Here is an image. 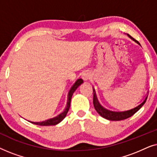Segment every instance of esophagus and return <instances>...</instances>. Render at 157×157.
Wrapping results in <instances>:
<instances>
[{"label":"esophagus","instance_id":"34e87169","mask_svg":"<svg viewBox=\"0 0 157 157\" xmlns=\"http://www.w3.org/2000/svg\"><path fill=\"white\" fill-rule=\"evenodd\" d=\"M89 75L88 74H83V79L84 81H87L88 79H89Z\"/></svg>","mask_w":157,"mask_h":157}]
</instances>
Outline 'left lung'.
Returning a JSON list of instances; mask_svg holds the SVG:
<instances>
[{
  "label": "left lung",
  "mask_w": 157,
  "mask_h": 157,
  "mask_svg": "<svg viewBox=\"0 0 157 157\" xmlns=\"http://www.w3.org/2000/svg\"><path fill=\"white\" fill-rule=\"evenodd\" d=\"M127 35L128 37L132 38L133 40H134L135 42H136L137 44H139V43L136 40H135L134 38H132V36L128 35V34H127ZM93 91L94 92L93 103H94V108L96 109V111H97L98 113L101 116V117H102L103 118H104V119H106L110 120V121H121V120H124L131 117L132 116L134 115L135 113L137 112V111H138L141 107H142L143 105L145 104L146 101H147V97H148V96H147V97L145 98V99L144 100V101L142 103H141L139 106H136L134 109H130V110L124 111H112L104 108V107L99 104V102H98V101L97 99V97H96L95 90L94 89Z\"/></svg>",
  "instance_id": "obj_1"
}]
</instances>
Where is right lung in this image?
Wrapping results in <instances>:
<instances>
[{"label": "right lung", "mask_w": 157, "mask_h": 157, "mask_svg": "<svg viewBox=\"0 0 157 157\" xmlns=\"http://www.w3.org/2000/svg\"><path fill=\"white\" fill-rule=\"evenodd\" d=\"M83 82V80L81 78H79L77 80L73 86L71 87V89H70L69 92H68V101H67V106L64 109V111L63 112L60 113L57 116V117H53L52 119L46 120L44 121H40V122H33V121H30L31 123L36 124V125H39V126H53V125H56L59 123H60L62 120H63L64 118L66 117V114H67L68 110H69L70 108V105H71V100L73 94L74 93V91H76L77 88H78L79 86H80L81 83Z\"/></svg>", "instance_id": "right-lung-1"}]
</instances>
